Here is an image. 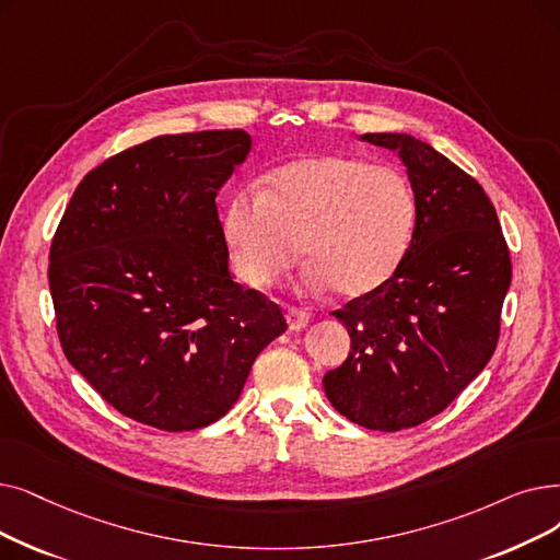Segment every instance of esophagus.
<instances>
[{"label": "esophagus", "mask_w": 560, "mask_h": 560, "mask_svg": "<svg viewBox=\"0 0 560 560\" xmlns=\"http://www.w3.org/2000/svg\"><path fill=\"white\" fill-rule=\"evenodd\" d=\"M285 320H288L290 329L302 331L308 325V313L302 311V308H295V306H288L285 308Z\"/></svg>", "instance_id": "34e87169"}]
</instances>
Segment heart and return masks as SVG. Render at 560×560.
I'll return each mask as SVG.
<instances>
[{
	"label": "heart",
	"instance_id": "obj_1",
	"mask_svg": "<svg viewBox=\"0 0 560 560\" xmlns=\"http://www.w3.org/2000/svg\"><path fill=\"white\" fill-rule=\"evenodd\" d=\"M419 214L417 191L394 166L346 153L277 166L265 187L240 189L222 217L237 281L272 285L302 254V285L363 298L394 277Z\"/></svg>",
	"mask_w": 560,
	"mask_h": 560
}]
</instances>
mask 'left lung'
Listing matches in <instances>:
<instances>
[{
  "mask_svg": "<svg viewBox=\"0 0 560 560\" xmlns=\"http://www.w3.org/2000/svg\"><path fill=\"white\" fill-rule=\"evenodd\" d=\"M361 141L398 153L419 214L394 277L331 313L352 343L323 386L352 423L396 432L440 415L488 366L513 267L497 210L469 174L411 135Z\"/></svg>",
  "mask_w": 560,
  "mask_h": 560,
  "instance_id": "left-lung-1",
  "label": "left lung"
}]
</instances>
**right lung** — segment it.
Instances as JSON below:
<instances>
[{"label":"right lung","mask_w":560,"mask_h":560,"mask_svg":"<svg viewBox=\"0 0 560 560\" xmlns=\"http://www.w3.org/2000/svg\"><path fill=\"white\" fill-rule=\"evenodd\" d=\"M242 130L162 135L95 166L50 247L66 359L114 409L168 432L222 419L283 313L229 272L217 194Z\"/></svg>","instance_id":"obj_1"}]
</instances>
